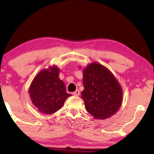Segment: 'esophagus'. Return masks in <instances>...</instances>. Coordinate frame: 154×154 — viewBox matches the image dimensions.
<instances>
[{
  "label": "esophagus",
  "instance_id": "1",
  "mask_svg": "<svg viewBox=\"0 0 154 154\" xmlns=\"http://www.w3.org/2000/svg\"><path fill=\"white\" fill-rule=\"evenodd\" d=\"M72 95L74 96H79L80 95V92L79 90H76L75 92H73Z\"/></svg>",
  "mask_w": 154,
  "mask_h": 154
}]
</instances>
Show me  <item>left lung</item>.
<instances>
[{
  "mask_svg": "<svg viewBox=\"0 0 154 154\" xmlns=\"http://www.w3.org/2000/svg\"><path fill=\"white\" fill-rule=\"evenodd\" d=\"M85 108L95 119L104 120L116 114L122 102V90L114 75L104 66L92 63L83 70Z\"/></svg>",
  "mask_w": 154,
  "mask_h": 154,
  "instance_id": "1",
  "label": "left lung"
}]
</instances>
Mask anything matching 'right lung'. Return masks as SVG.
<instances>
[{"instance_id":"1","label":"right lung","mask_w":154,"mask_h":154,"mask_svg":"<svg viewBox=\"0 0 154 154\" xmlns=\"http://www.w3.org/2000/svg\"><path fill=\"white\" fill-rule=\"evenodd\" d=\"M59 75V69L54 66L40 71L31 83L29 96L32 104L41 113L48 115L55 113L71 96L66 93L65 84Z\"/></svg>"}]
</instances>
